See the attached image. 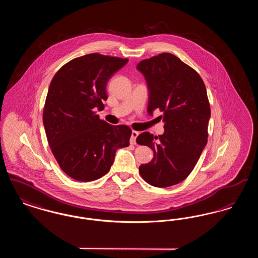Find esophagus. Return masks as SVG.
<instances>
[{
	"instance_id": "esophagus-1",
	"label": "esophagus",
	"mask_w": 258,
	"mask_h": 258,
	"mask_svg": "<svg viewBox=\"0 0 258 258\" xmlns=\"http://www.w3.org/2000/svg\"><path fill=\"white\" fill-rule=\"evenodd\" d=\"M138 132H135V131H133L132 132V137H131V144H133V145H135V143H136V137L138 136Z\"/></svg>"
}]
</instances>
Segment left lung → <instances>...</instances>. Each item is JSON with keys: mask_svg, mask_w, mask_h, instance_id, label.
Masks as SVG:
<instances>
[{"mask_svg": "<svg viewBox=\"0 0 258 258\" xmlns=\"http://www.w3.org/2000/svg\"><path fill=\"white\" fill-rule=\"evenodd\" d=\"M149 89L147 110L162 112L164 134L145 132L136 143L154 152L139 166L148 184L167 187L179 184L194 170L207 144L211 109L206 87L197 72L170 53H161L137 64Z\"/></svg>", "mask_w": 258, "mask_h": 258, "instance_id": "1", "label": "left lung"}]
</instances>
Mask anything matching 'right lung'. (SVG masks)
Wrapping results in <instances>:
<instances>
[{
    "label": "right lung",
    "mask_w": 258,
    "mask_h": 258,
    "mask_svg": "<svg viewBox=\"0 0 258 258\" xmlns=\"http://www.w3.org/2000/svg\"><path fill=\"white\" fill-rule=\"evenodd\" d=\"M127 59L88 54L63 64L51 80L43 124L61 170L76 181L98 180L110 170L116 151L127 147L132 130L99 119L106 85Z\"/></svg>",
    "instance_id": "1"
}]
</instances>
